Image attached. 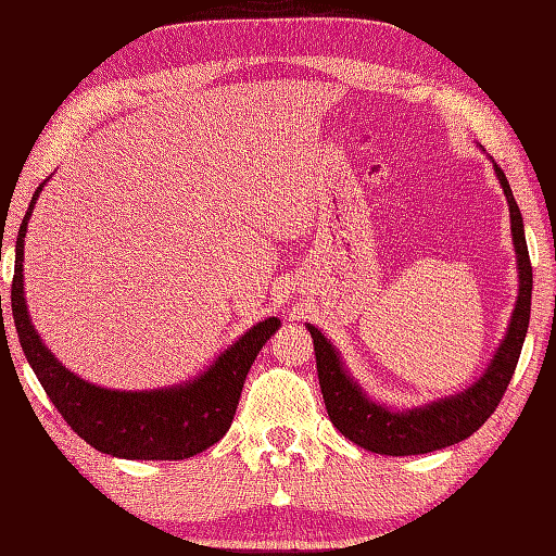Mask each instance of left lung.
Returning <instances> with one entry per match:
<instances>
[{
    "label": "left lung",
    "mask_w": 556,
    "mask_h": 556,
    "mask_svg": "<svg viewBox=\"0 0 556 556\" xmlns=\"http://www.w3.org/2000/svg\"><path fill=\"white\" fill-rule=\"evenodd\" d=\"M494 174L504 188L506 203H509L511 215V236L516 248V265H518V299L511 313L509 329L506 337L494 353L488 370L482 372L460 394L444 396L430 401L420 408L392 410L363 392L361 384L353 380L349 370L341 363L339 351L329 344L320 329L308 325V332L315 344L317 377H320L323 399L329 413V420L334 428L349 437L353 444H358L368 452L384 456H413V454H430L437 448L452 446L466 437L473 434L482 422H485L506 392L516 370L518 356H521L528 323H530V293H533V267H530L523 217L518 210L511 186L497 162Z\"/></svg>",
    "instance_id": "8db88e82"
}]
</instances>
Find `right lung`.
<instances>
[{
    "label": "right lung",
    "mask_w": 556,
    "mask_h": 556,
    "mask_svg": "<svg viewBox=\"0 0 556 556\" xmlns=\"http://www.w3.org/2000/svg\"><path fill=\"white\" fill-rule=\"evenodd\" d=\"M45 184L35 191L18 229L11 313H14L21 349L47 396L71 425V430L102 454L131 460H179L205 452L231 428L245 375L260 349L281 323L277 317H267L253 325L229 349H224L207 370L184 384L122 392L83 380L42 344L23 296V241H26L35 200Z\"/></svg>",
    "instance_id": "right-lung-1"
}]
</instances>
